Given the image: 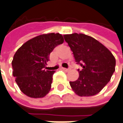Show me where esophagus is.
Instances as JSON below:
<instances>
[{
	"mask_svg": "<svg viewBox=\"0 0 123 123\" xmlns=\"http://www.w3.org/2000/svg\"><path fill=\"white\" fill-rule=\"evenodd\" d=\"M62 70H64V71H66V72H69L70 70V68H63Z\"/></svg>",
	"mask_w": 123,
	"mask_h": 123,
	"instance_id": "esophagus-1",
	"label": "esophagus"
}]
</instances>
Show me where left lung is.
<instances>
[{
  "instance_id": "1",
  "label": "left lung",
  "mask_w": 123,
  "mask_h": 123,
  "mask_svg": "<svg viewBox=\"0 0 123 123\" xmlns=\"http://www.w3.org/2000/svg\"><path fill=\"white\" fill-rule=\"evenodd\" d=\"M76 62L82 67L79 78L70 82L73 91L80 96H92L102 90L115 71L112 53L94 38L82 33L64 35Z\"/></svg>"
}]
</instances>
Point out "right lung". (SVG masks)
<instances>
[{
	"label": "right lung",
	"instance_id": "add662e5",
	"mask_svg": "<svg viewBox=\"0 0 123 123\" xmlns=\"http://www.w3.org/2000/svg\"><path fill=\"white\" fill-rule=\"evenodd\" d=\"M64 41L60 33L38 35L19 47L12 61V75L21 91L31 98H43L50 91L55 71L46 70L53 49Z\"/></svg>",
	"mask_w": 123,
	"mask_h": 123
}]
</instances>
